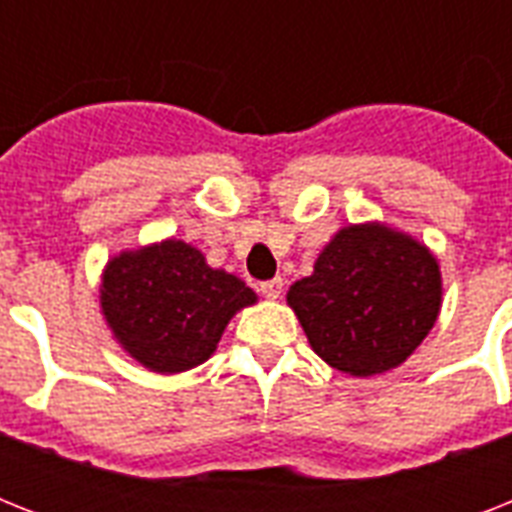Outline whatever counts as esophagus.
Returning <instances> with one entry per match:
<instances>
[{
	"mask_svg": "<svg viewBox=\"0 0 512 512\" xmlns=\"http://www.w3.org/2000/svg\"><path fill=\"white\" fill-rule=\"evenodd\" d=\"M260 292H263V297H268V300H276V297H281V292H284V281L281 279L263 281V284H260Z\"/></svg>",
	"mask_w": 512,
	"mask_h": 512,
	"instance_id": "34e87169",
	"label": "esophagus"
}]
</instances>
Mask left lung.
Segmentation results:
<instances>
[{"mask_svg": "<svg viewBox=\"0 0 512 512\" xmlns=\"http://www.w3.org/2000/svg\"><path fill=\"white\" fill-rule=\"evenodd\" d=\"M441 271L425 244L382 223L348 225L287 292L311 348L332 369L372 377L404 364L441 311Z\"/></svg>", "mask_w": 512, "mask_h": 512, "instance_id": "1", "label": "left lung"}]
</instances>
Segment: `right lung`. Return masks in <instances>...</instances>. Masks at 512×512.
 I'll return each instance as SVG.
<instances>
[{"label":"right lung","instance_id":"right-lung-1","mask_svg":"<svg viewBox=\"0 0 512 512\" xmlns=\"http://www.w3.org/2000/svg\"><path fill=\"white\" fill-rule=\"evenodd\" d=\"M257 295L199 249L167 239L108 260L100 308L127 353L151 372L177 374L215 353L236 311Z\"/></svg>","mask_w":512,"mask_h":512}]
</instances>
